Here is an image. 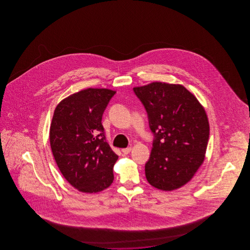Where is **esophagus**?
<instances>
[{
    "label": "esophagus",
    "instance_id": "1",
    "mask_svg": "<svg viewBox=\"0 0 250 250\" xmlns=\"http://www.w3.org/2000/svg\"><path fill=\"white\" fill-rule=\"evenodd\" d=\"M123 153L124 154H129L130 153V151H131V147H127V148H123Z\"/></svg>",
    "mask_w": 250,
    "mask_h": 250
}]
</instances>
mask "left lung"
Returning <instances> with one entry per match:
<instances>
[{
  "label": "left lung",
  "mask_w": 250,
  "mask_h": 250,
  "mask_svg": "<svg viewBox=\"0 0 250 250\" xmlns=\"http://www.w3.org/2000/svg\"><path fill=\"white\" fill-rule=\"evenodd\" d=\"M154 136L145 166L152 186L171 191L191 180L205 160L209 123L204 107L183 85L153 82L133 88Z\"/></svg>",
  "instance_id": "8db88e82"
}]
</instances>
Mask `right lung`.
Instances as JSON below:
<instances>
[{"mask_svg": "<svg viewBox=\"0 0 250 250\" xmlns=\"http://www.w3.org/2000/svg\"><path fill=\"white\" fill-rule=\"evenodd\" d=\"M115 91L87 88L59 103L50 127L53 157L66 181L79 191L100 192L113 181L118 155L104 136L102 117Z\"/></svg>", "mask_w": 250, "mask_h": 250, "instance_id": "obj_1", "label": "right lung"}]
</instances>
